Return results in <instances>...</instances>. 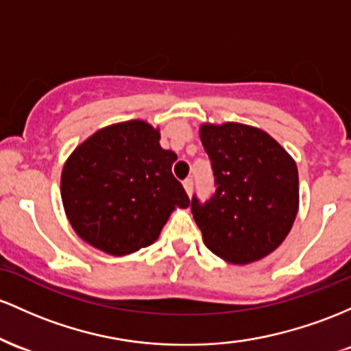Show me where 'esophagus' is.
<instances>
[{"instance_id": "1", "label": "esophagus", "mask_w": 351, "mask_h": 351, "mask_svg": "<svg viewBox=\"0 0 351 351\" xmlns=\"http://www.w3.org/2000/svg\"><path fill=\"white\" fill-rule=\"evenodd\" d=\"M184 189H186V192L189 195L192 194V189H194V180L192 179H186L184 180Z\"/></svg>"}]
</instances>
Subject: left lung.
I'll return each mask as SVG.
<instances>
[{
  "label": "left lung",
  "mask_w": 351,
  "mask_h": 351,
  "mask_svg": "<svg viewBox=\"0 0 351 351\" xmlns=\"http://www.w3.org/2000/svg\"><path fill=\"white\" fill-rule=\"evenodd\" d=\"M200 141L214 171L207 202L191 210L204 243L230 263H250L285 240L298 212V171L289 152L262 129L202 124Z\"/></svg>",
  "instance_id": "1"
}]
</instances>
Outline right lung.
<instances>
[{"mask_svg": "<svg viewBox=\"0 0 351 351\" xmlns=\"http://www.w3.org/2000/svg\"><path fill=\"white\" fill-rule=\"evenodd\" d=\"M144 121L108 125L74 149L61 174V199L74 232L109 255L154 243L176 207L191 204L172 174L176 152Z\"/></svg>", "mask_w": 351, "mask_h": 351, "instance_id": "right-lung-1", "label": "right lung"}]
</instances>
